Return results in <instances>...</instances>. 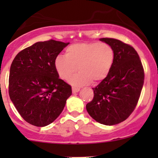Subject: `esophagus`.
<instances>
[{
	"label": "esophagus",
	"instance_id": "esophagus-1",
	"mask_svg": "<svg viewBox=\"0 0 158 158\" xmlns=\"http://www.w3.org/2000/svg\"><path fill=\"white\" fill-rule=\"evenodd\" d=\"M79 90H80V89H79V88H72V91H73V94L79 92Z\"/></svg>",
	"mask_w": 158,
	"mask_h": 158
}]
</instances>
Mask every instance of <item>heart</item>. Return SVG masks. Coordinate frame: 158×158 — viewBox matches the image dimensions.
<instances>
[{"label": "heart", "mask_w": 158, "mask_h": 158, "mask_svg": "<svg viewBox=\"0 0 158 158\" xmlns=\"http://www.w3.org/2000/svg\"><path fill=\"white\" fill-rule=\"evenodd\" d=\"M114 61V51L105 43H78L70 45L65 50V56H58L54 67L62 80L68 81L78 70L70 83L74 86H83L100 82L109 74Z\"/></svg>", "instance_id": "obj_1"}]
</instances>
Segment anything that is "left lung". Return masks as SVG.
I'll return each mask as SVG.
<instances>
[{
    "instance_id": "obj_1",
    "label": "left lung",
    "mask_w": 158,
    "mask_h": 158,
    "mask_svg": "<svg viewBox=\"0 0 158 158\" xmlns=\"http://www.w3.org/2000/svg\"><path fill=\"white\" fill-rule=\"evenodd\" d=\"M113 48L114 61L109 74L96 88L86 109L101 124L113 126L126 120L137 106L144 82V70L136 50L121 41L99 39Z\"/></svg>"
}]
</instances>
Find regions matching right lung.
<instances>
[{"label": "right lung", "instance_id": "obj_1", "mask_svg": "<svg viewBox=\"0 0 158 158\" xmlns=\"http://www.w3.org/2000/svg\"><path fill=\"white\" fill-rule=\"evenodd\" d=\"M70 43L39 41L21 50L12 61L9 94L22 118L38 127L53 122L72 94L71 86L59 75L54 60Z\"/></svg>", "mask_w": 158, "mask_h": 158}]
</instances>
